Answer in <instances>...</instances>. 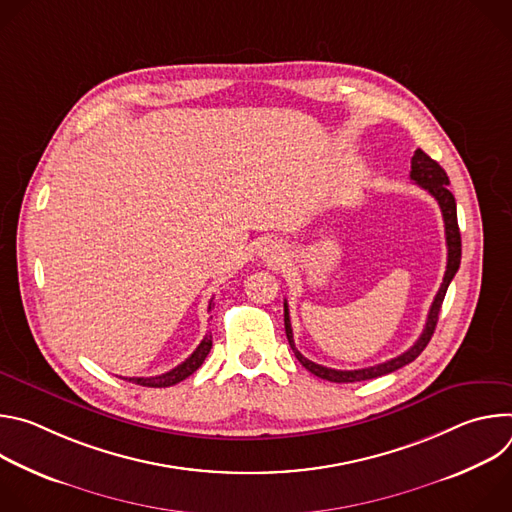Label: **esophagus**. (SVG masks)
<instances>
[{
	"instance_id": "1",
	"label": "esophagus",
	"mask_w": 512,
	"mask_h": 512,
	"mask_svg": "<svg viewBox=\"0 0 512 512\" xmlns=\"http://www.w3.org/2000/svg\"><path fill=\"white\" fill-rule=\"evenodd\" d=\"M261 255L267 263H279L285 257V251H283V245H279L277 241H267L261 249Z\"/></svg>"
}]
</instances>
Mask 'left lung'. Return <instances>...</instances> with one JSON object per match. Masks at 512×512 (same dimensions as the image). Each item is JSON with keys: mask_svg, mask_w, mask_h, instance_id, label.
<instances>
[{"mask_svg": "<svg viewBox=\"0 0 512 512\" xmlns=\"http://www.w3.org/2000/svg\"><path fill=\"white\" fill-rule=\"evenodd\" d=\"M411 180L421 186L423 190H427L435 200L437 204H440L442 208V216H444V227H446V245H448V265H446V273H444V281L440 285V289H437L435 294V300L429 308V314H427V322H425V328L421 332V336L417 338V342L405 350L403 354L387 360V362H381V364H375V367H369V369H356V371H336V369H328V367H322V364H316L312 360H308L298 348H296V342H294V330H291V322H289V310H287V302H283V322H285V334H287V340H289V346L291 350H294L296 358L302 362V367H306L312 375L320 377V379H326V381H332V383H356V381H369V379H377V377H383V375H389L401 367H405V364L413 362L421 352L423 348L429 344L431 336H433V330H435V324H437V316H440V310H442V304H444V298H446V291H448V285L450 281L454 279L456 271L460 269V259H462V239H460V229H458V212H456V198L454 194L450 192V178L446 174V170L437 164L435 160H431L425 152L421 150H415L413 158H411Z\"/></svg>", "mask_w": 512, "mask_h": 512, "instance_id": "8db88e82", "label": "left lung"}]
</instances>
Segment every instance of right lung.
Segmentation results:
<instances>
[{
    "label": "right lung",
    "mask_w": 512,
    "mask_h": 512,
    "mask_svg": "<svg viewBox=\"0 0 512 512\" xmlns=\"http://www.w3.org/2000/svg\"><path fill=\"white\" fill-rule=\"evenodd\" d=\"M210 310H212V300L208 304V312ZM210 348H212V336L206 334L202 338V342L196 346V350L182 364H178L176 369H172V371H168L164 375H158V377H129L127 381H131L135 385H141V387H172V385L188 379L194 371L200 369V364L208 356Z\"/></svg>",
    "instance_id": "1"
}]
</instances>
